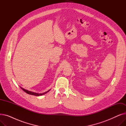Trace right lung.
<instances>
[{"instance_id": "right-lung-1", "label": "right lung", "mask_w": 126, "mask_h": 126, "mask_svg": "<svg viewBox=\"0 0 126 126\" xmlns=\"http://www.w3.org/2000/svg\"><path fill=\"white\" fill-rule=\"evenodd\" d=\"M20 88H21L24 92H25L26 94H31V95H35V96H40V95H44V94H46V93H47V92H48L50 90V89H49V90H48L47 91L45 92H44V93H42V94H38V93H36V92H34L31 91H29V90H26V89H24V88H22V87H20Z\"/></svg>"}]
</instances>
